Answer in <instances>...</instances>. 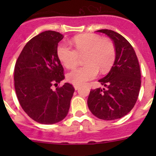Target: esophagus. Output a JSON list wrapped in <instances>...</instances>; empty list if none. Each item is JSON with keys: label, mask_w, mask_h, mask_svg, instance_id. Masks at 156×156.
<instances>
[{"label": "esophagus", "mask_w": 156, "mask_h": 156, "mask_svg": "<svg viewBox=\"0 0 156 156\" xmlns=\"http://www.w3.org/2000/svg\"><path fill=\"white\" fill-rule=\"evenodd\" d=\"M74 88H75V90H77L79 89L80 86H79V85H74Z\"/></svg>", "instance_id": "34e87169"}]
</instances>
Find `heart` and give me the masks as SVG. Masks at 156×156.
Instances as JSON below:
<instances>
[{
  "label": "heart",
  "instance_id": "b5f03b06",
  "mask_svg": "<svg viewBox=\"0 0 156 156\" xmlns=\"http://www.w3.org/2000/svg\"><path fill=\"white\" fill-rule=\"evenodd\" d=\"M75 50L61 44L57 48V56L66 68H74L78 64V55L84 54V66L69 72L66 79L71 84L81 85L102 73L109 71L115 59V48L111 41L102 39L96 34L75 36L72 40Z\"/></svg>",
  "mask_w": 156,
  "mask_h": 156
}]
</instances>
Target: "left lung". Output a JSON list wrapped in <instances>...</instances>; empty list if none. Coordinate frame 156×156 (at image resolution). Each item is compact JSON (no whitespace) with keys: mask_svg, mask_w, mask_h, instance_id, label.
<instances>
[{"mask_svg":"<svg viewBox=\"0 0 156 156\" xmlns=\"http://www.w3.org/2000/svg\"><path fill=\"white\" fill-rule=\"evenodd\" d=\"M97 31L112 40L115 59L109 72L99 80L106 89L91 90L87 106L96 117L115 120L126 115L136 103L141 85L140 69L133 47L123 36L108 29Z\"/></svg>","mask_w":156,"mask_h":156,"instance_id":"obj_1","label":"left lung"}]
</instances>
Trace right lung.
<instances>
[{
    "label": "right lung",
    "mask_w": 156,
    "mask_h": 156,
    "mask_svg": "<svg viewBox=\"0 0 156 156\" xmlns=\"http://www.w3.org/2000/svg\"><path fill=\"white\" fill-rule=\"evenodd\" d=\"M63 37L54 31L41 32L25 45L16 62L17 98L26 114L41 124L53 125L65 119L75 91L69 83L52 89L65 78L57 56L58 43Z\"/></svg>",
    "instance_id": "right-lung-1"
}]
</instances>
